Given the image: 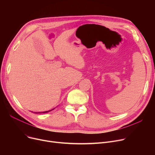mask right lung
I'll return each mask as SVG.
<instances>
[{
  "label": "right lung",
  "mask_w": 155,
  "mask_h": 155,
  "mask_svg": "<svg viewBox=\"0 0 155 155\" xmlns=\"http://www.w3.org/2000/svg\"><path fill=\"white\" fill-rule=\"evenodd\" d=\"M53 109H54H54H51V110H48V111H45V112H35V113H36V114H38V113H46V112H50V111H51V110H53Z\"/></svg>",
  "instance_id": "obj_1"
}]
</instances>
